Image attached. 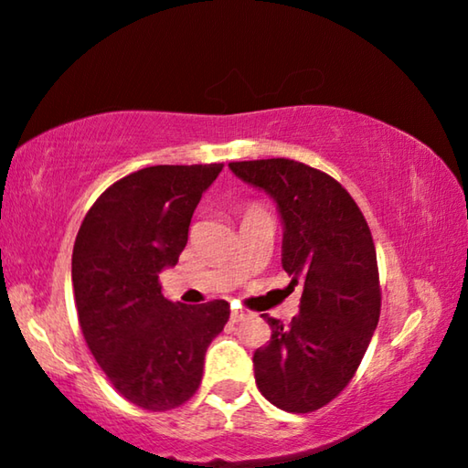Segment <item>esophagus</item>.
<instances>
[{
    "instance_id": "esophagus-1",
    "label": "esophagus",
    "mask_w": 468,
    "mask_h": 468,
    "mask_svg": "<svg viewBox=\"0 0 468 468\" xmlns=\"http://www.w3.org/2000/svg\"><path fill=\"white\" fill-rule=\"evenodd\" d=\"M245 318H248V312H243V310H237V307H235L233 312H231V322H233V324L241 322V320H245Z\"/></svg>"
}]
</instances>
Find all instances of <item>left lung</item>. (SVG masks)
<instances>
[{
  "label": "left lung",
  "mask_w": 468,
  "mask_h": 468,
  "mask_svg": "<svg viewBox=\"0 0 468 468\" xmlns=\"http://www.w3.org/2000/svg\"><path fill=\"white\" fill-rule=\"evenodd\" d=\"M272 197L282 220V268L301 282L299 314L253 353L258 390L289 413L328 405L351 382L379 320L376 245L359 206L326 173L291 158L229 163Z\"/></svg>",
  "instance_id": "1"
}]
</instances>
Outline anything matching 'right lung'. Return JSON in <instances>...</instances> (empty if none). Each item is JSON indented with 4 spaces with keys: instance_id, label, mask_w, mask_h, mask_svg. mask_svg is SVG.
Wrapping results in <instances>:
<instances>
[{
    "instance_id": "right-lung-1",
    "label": "right lung",
    "mask_w": 468,
    "mask_h": 468,
    "mask_svg": "<svg viewBox=\"0 0 468 468\" xmlns=\"http://www.w3.org/2000/svg\"><path fill=\"white\" fill-rule=\"evenodd\" d=\"M223 167L156 165L130 173L101 194L76 235L72 282L86 345L115 390L146 410L192 399L206 348L231 314L223 299L173 303L158 282L177 264L196 206Z\"/></svg>"
}]
</instances>
